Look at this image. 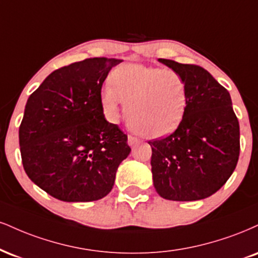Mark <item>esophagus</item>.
<instances>
[{
  "label": "esophagus",
  "mask_w": 258,
  "mask_h": 258,
  "mask_svg": "<svg viewBox=\"0 0 258 258\" xmlns=\"http://www.w3.org/2000/svg\"><path fill=\"white\" fill-rule=\"evenodd\" d=\"M127 142H128L130 147H133V145L137 144V143L139 142V139L136 138V137H133V136H128V138H127Z\"/></svg>",
  "instance_id": "obj_1"
}]
</instances>
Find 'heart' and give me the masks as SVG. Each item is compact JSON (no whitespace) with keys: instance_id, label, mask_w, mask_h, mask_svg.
I'll list each match as a JSON object with an SVG mask.
<instances>
[{"instance_id":"heart-1","label":"heart","mask_w":258,"mask_h":258,"mask_svg":"<svg viewBox=\"0 0 258 258\" xmlns=\"http://www.w3.org/2000/svg\"><path fill=\"white\" fill-rule=\"evenodd\" d=\"M110 82L101 90V103L111 122L119 119L122 102L127 123L143 137H164L184 119L187 85L176 71L126 63L111 72Z\"/></svg>"}]
</instances>
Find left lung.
Segmentation results:
<instances>
[{
	"label": "left lung",
	"instance_id": "left-lung-1",
	"mask_svg": "<svg viewBox=\"0 0 258 258\" xmlns=\"http://www.w3.org/2000/svg\"><path fill=\"white\" fill-rule=\"evenodd\" d=\"M159 62L181 74L188 98L175 132L149 142L154 187L164 200H204L225 185L239 159L240 133L231 96L204 68Z\"/></svg>",
	"mask_w": 258,
	"mask_h": 258
}]
</instances>
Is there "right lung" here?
<instances>
[{"mask_svg": "<svg viewBox=\"0 0 258 258\" xmlns=\"http://www.w3.org/2000/svg\"><path fill=\"white\" fill-rule=\"evenodd\" d=\"M120 58L94 57L54 71L30 96L19 127L25 172L63 202L107 196L131 153L127 136L108 122L101 90Z\"/></svg>", "mask_w": 258, "mask_h": 258, "instance_id": "obj_1", "label": "right lung"}]
</instances>
